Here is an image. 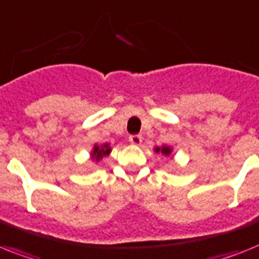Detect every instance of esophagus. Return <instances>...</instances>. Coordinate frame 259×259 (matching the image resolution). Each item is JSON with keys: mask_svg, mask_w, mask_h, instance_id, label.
I'll return each mask as SVG.
<instances>
[{"mask_svg": "<svg viewBox=\"0 0 259 259\" xmlns=\"http://www.w3.org/2000/svg\"><path fill=\"white\" fill-rule=\"evenodd\" d=\"M129 141H130V144H133V145H141V142H142V137L140 136V134H132V136L129 137Z\"/></svg>", "mask_w": 259, "mask_h": 259, "instance_id": "obj_1", "label": "esophagus"}]
</instances>
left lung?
I'll use <instances>...</instances> for the list:
<instances>
[{"label": "left lung", "mask_w": 259, "mask_h": 259, "mask_svg": "<svg viewBox=\"0 0 259 259\" xmlns=\"http://www.w3.org/2000/svg\"><path fill=\"white\" fill-rule=\"evenodd\" d=\"M155 151H157V153H159V151H161V153H163V154H165V155H169L170 154V149L167 148V146H163L162 149L157 148V149H155Z\"/></svg>", "instance_id": "8db88e82"}]
</instances>
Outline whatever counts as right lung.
I'll list each match as a JSON object with an SVG mask.
<instances>
[{"label": "right lung", "mask_w": 259, "mask_h": 259, "mask_svg": "<svg viewBox=\"0 0 259 259\" xmlns=\"http://www.w3.org/2000/svg\"><path fill=\"white\" fill-rule=\"evenodd\" d=\"M109 153H110V148H109L108 145H104V146H96V148H94V150H93V158L94 159H97V161H98V159L101 158V157H104V155H108Z\"/></svg>", "instance_id": "add662e5"}]
</instances>
